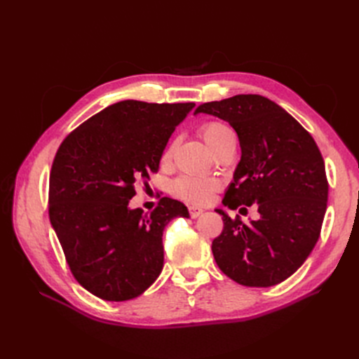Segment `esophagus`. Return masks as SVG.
Wrapping results in <instances>:
<instances>
[{
  "mask_svg": "<svg viewBox=\"0 0 359 359\" xmlns=\"http://www.w3.org/2000/svg\"><path fill=\"white\" fill-rule=\"evenodd\" d=\"M189 211H190V215L193 217V219H198L199 215H202V214H203V210H202V208H199V206H194V205L189 206Z\"/></svg>",
  "mask_w": 359,
  "mask_h": 359,
  "instance_id": "esophagus-1",
  "label": "esophagus"
}]
</instances>
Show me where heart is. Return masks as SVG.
<instances>
[{"label": "heart", "instance_id": "b5f03b06", "mask_svg": "<svg viewBox=\"0 0 359 359\" xmlns=\"http://www.w3.org/2000/svg\"><path fill=\"white\" fill-rule=\"evenodd\" d=\"M201 136L203 139V142L206 144V147H208L212 153V151L223 142V140L233 136V133L229 127H226L222 123H206L201 128ZM170 154H172V148H168L165 151V154H163V161L169 160ZM215 189H217L215 181L199 178V177H190V175L178 178L172 186V190L177 196L194 203L208 202Z\"/></svg>", "mask_w": 359, "mask_h": 359}]
</instances>
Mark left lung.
<instances>
[{"instance_id":"1","label":"left lung","mask_w":359,"mask_h":359,"mask_svg":"<svg viewBox=\"0 0 359 359\" xmlns=\"http://www.w3.org/2000/svg\"><path fill=\"white\" fill-rule=\"evenodd\" d=\"M206 114L229 123L241 158L223 205H257L259 219H223L212 255L223 273L248 287H269L290 277L316 245L327 211L328 181L311 135L283 107L257 94H240L201 104Z\"/></svg>"}]
</instances>
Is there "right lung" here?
<instances>
[{
    "mask_svg": "<svg viewBox=\"0 0 359 359\" xmlns=\"http://www.w3.org/2000/svg\"><path fill=\"white\" fill-rule=\"evenodd\" d=\"M194 103L123 100L72 132L57 151L49 178V219L74 278L104 301H127L163 269L166 224L187 206L163 198L149 214L130 208L139 182L158 172L175 127Z\"/></svg>",
    "mask_w": 359,
    "mask_h": 359,
    "instance_id": "obj_1",
    "label": "right lung"
}]
</instances>
